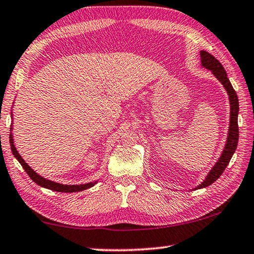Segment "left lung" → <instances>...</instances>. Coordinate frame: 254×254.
Returning <instances> with one entry per match:
<instances>
[{
    "label": "left lung",
    "mask_w": 254,
    "mask_h": 254,
    "mask_svg": "<svg viewBox=\"0 0 254 254\" xmlns=\"http://www.w3.org/2000/svg\"><path fill=\"white\" fill-rule=\"evenodd\" d=\"M200 62H201V67H204L206 69L212 71V74L221 81L223 87L225 88V91L227 92V95H229L231 112H230L229 133H227L226 143L221 153V157L218 158L216 163H215L213 168L210 169L207 176H206L204 182L200 183L198 186L195 187L194 189H200V188L207 187L220 178V176L223 174V171L225 170L227 165H229L232 156L234 154L236 145H238V141H239V126H238L239 100L233 86H232L231 81L229 80V78H227V74L224 69V67L222 66V64L218 62L214 56L208 54L207 51L205 50H200Z\"/></svg>",
    "instance_id": "left-lung-1"
}]
</instances>
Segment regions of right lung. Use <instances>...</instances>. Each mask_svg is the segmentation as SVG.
Segmentation results:
<instances>
[{"instance_id": "obj_1", "label": "right lung", "mask_w": 254, "mask_h": 254, "mask_svg": "<svg viewBox=\"0 0 254 254\" xmlns=\"http://www.w3.org/2000/svg\"><path fill=\"white\" fill-rule=\"evenodd\" d=\"M11 115H12V113H11ZM12 130H13V128H12V126H11V131ZM10 145H11L12 153H13V156L15 157L16 160L21 163V166H22V168L25 170V173L29 175V177L31 178L34 183H36L37 185H39V186H41V187L50 189V190L60 191V192H76V191H81V190H85V189L91 188L97 183V180H95V182L87 183V184H80V185H64V184L53 182V180L46 179L45 177H41L40 175H38L36 171H34L31 167H30L28 163L23 160V158L20 156V153L18 152V150H16L15 145H14L13 133L12 132L10 133Z\"/></svg>"}]
</instances>
